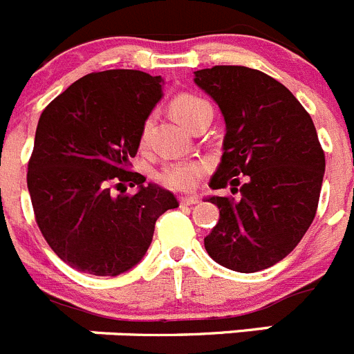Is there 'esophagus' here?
<instances>
[{"mask_svg":"<svg viewBox=\"0 0 354 354\" xmlns=\"http://www.w3.org/2000/svg\"><path fill=\"white\" fill-rule=\"evenodd\" d=\"M196 202H198V198H196V196H180L179 198L180 205H195Z\"/></svg>","mask_w":354,"mask_h":354,"instance_id":"34e87169","label":"esophagus"}]
</instances>
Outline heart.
<instances>
[{"label": "heart", "mask_w": 354, "mask_h": 354, "mask_svg": "<svg viewBox=\"0 0 354 354\" xmlns=\"http://www.w3.org/2000/svg\"><path fill=\"white\" fill-rule=\"evenodd\" d=\"M209 108H211L209 102H205L204 99H200L196 95H189V93L175 97L174 102H171V111L186 127L192 124L196 115ZM147 134H149V122L142 129V143L147 142ZM202 174H204V165L202 162L174 161L168 162L167 167H162V170L158 174V179L168 187L180 189V192H189L196 186Z\"/></svg>", "instance_id": "b5f03b06"}]
</instances>
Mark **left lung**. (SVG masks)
<instances>
[{
  "mask_svg": "<svg viewBox=\"0 0 354 354\" xmlns=\"http://www.w3.org/2000/svg\"><path fill=\"white\" fill-rule=\"evenodd\" d=\"M195 83L220 106L227 134L209 186L241 195L209 196L220 220L204 245L239 273L268 270L292 252L317 211L324 152L314 122L282 83L255 68L216 65Z\"/></svg>",
  "mask_w": 354,
  "mask_h": 354,
  "instance_id": "1",
  "label": "left lung"
}]
</instances>
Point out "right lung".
<instances>
[{"instance_id": "obj_1", "label": "right lung", "mask_w": 354, "mask_h": 354, "mask_svg": "<svg viewBox=\"0 0 354 354\" xmlns=\"http://www.w3.org/2000/svg\"><path fill=\"white\" fill-rule=\"evenodd\" d=\"M162 84L142 71L92 72L40 115L28 162L31 205L53 252L81 273L129 271L149 250L156 220L179 207L174 193L129 170ZM124 183L139 192L127 196Z\"/></svg>"}]
</instances>
